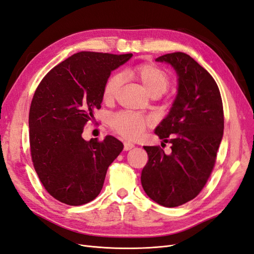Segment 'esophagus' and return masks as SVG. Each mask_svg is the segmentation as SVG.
I'll return each mask as SVG.
<instances>
[{
	"instance_id": "obj_1",
	"label": "esophagus",
	"mask_w": 254,
	"mask_h": 254,
	"mask_svg": "<svg viewBox=\"0 0 254 254\" xmlns=\"http://www.w3.org/2000/svg\"><path fill=\"white\" fill-rule=\"evenodd\" d=\"M133 147H134V145L132 143H130V142H125L124 143V150L125 151H128L130 149H132Z\"/></svg>"
}]
</instances>
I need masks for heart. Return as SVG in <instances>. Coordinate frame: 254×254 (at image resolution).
Segmentation results:
<instances>
[{"mask_svg":"<svg viewBox=\"0 0 254 254\" xmlns=\"http://www.w3.org/2000/svg\"><path fill=\"white\" fill-rule=\"evenodd\" d=\"M151 97H160L169 87V75L162 68L153 64H142L131 70ZM123 83V75L113 73L108 77L104 86V99L111 101L116 98ZM110 127L120 135L127 138H137L151 124V120L130 111H121L110 117Z\"/></svg>","mask_w":254,"mask_h":254,"instance_id":"b5f03b06","label":"heart"}]
</instances>
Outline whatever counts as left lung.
Here are the masks:
<instances>
[{
	"label": "left lung",
	"mask_w": 254,
	"mask_h": 254,
	"mask_svg": "<svg viewBox=\"0 0 254 254\" xmlns=\"http://www.w3.org/2000/svg\"><path fill=\"white\" fill-rule=\"evenodd\" d=\"M155 61L170 64L179 76L177 98L154 131L171 144V153L144 146L148 162L141 182L148 196L171 208L193 199L206 185L223 138L224 110L214 78L190 56L173 52Z\"/></svg>",
	"instance_id": "left-lung-1"
}]
</instances>
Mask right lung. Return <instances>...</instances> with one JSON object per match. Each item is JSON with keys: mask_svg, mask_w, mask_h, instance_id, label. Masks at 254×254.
<instances>
[{"mask_svg": "<svg viewBox=\"0 0 254 254\" xmlns=\"http://www.w3.org/2000/svg\"><path fill=\"white\" fill-rule=\"evenodd\" d=\"M132 57L82 51L44 76L29 110L33 167L48 193L70 206L91 202L103 188L109 165L123 143L107 135L85 141V125L101 108L112 70Z\"/></svg>", "mask_w": 254, "mask_h": 254, "instance_id": "obj_1", "label": "right lung"}]
</instances>
